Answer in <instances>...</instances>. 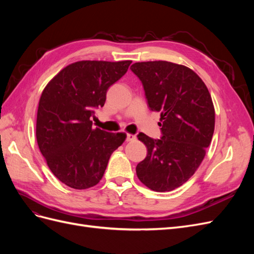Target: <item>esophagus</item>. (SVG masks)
<instances>
[{"instance_id":"esophagus-1","label":"esophagus","mask_w":254,"mask_h":254,"mask_svg":"<svg viewBox=\"0 0 254 254\" xmlns=\"http://www.w3.org/2000/svg\"><path fill=\"white\" fill-rule=\"evenodd\" d=\"M135 139H136V136H135L134 134L127 133V135H126V141L131 142V141H135Z\"/></svg>"}]
</instances>
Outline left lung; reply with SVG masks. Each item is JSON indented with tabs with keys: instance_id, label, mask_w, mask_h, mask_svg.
<instances>
[{
	"instance_id": "8db88e82",
	"label": "left lung",
	"mask_w": 254,
	"mask_h": 254,
	"mask_svg": "<svg viewBox=\"0 0 254 254\" xmlns=\"http://www.w3.org/2000/svg\"><path fill=\"white\" fill-rule=\"evenodd\" d=\"M131 71L143 83L150 110L161 112L162 137H137L147 156L136 176L148 189L170 191L195 174L212 141L215 109L209 90L190 67L168 61L135 63Z\"/></svg>"
}]
</instances>
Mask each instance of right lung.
Segmentation results:
<instances>
[{
	"instance_id": "right-lung-1",
	"label": "right lung",
	"mask_w": 254,
	"mask_h": 254,
	"mask_svg": "<svg viewBox=\"0 0 254 254\" xmlns=\"http://www.w3.org/2000/svg\"><path fill=\"white\" fill-rule=\"evenodd\" d=\"M131 60H82L64 67L42 91L36 136L51 172L65 186L86 190L103 178L112 152L126 133L92 127L107 90L125 75Z\"/></svg>"
}]
</instances>
